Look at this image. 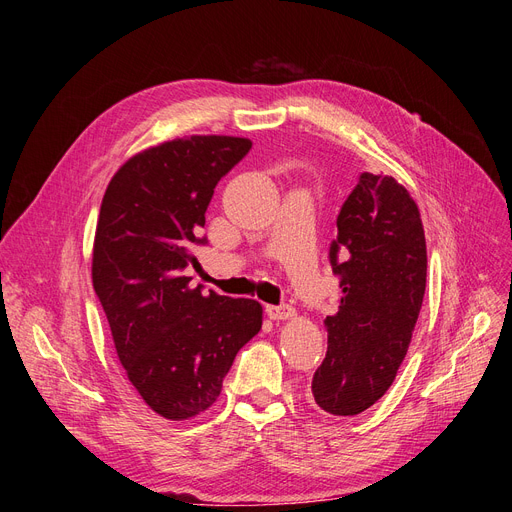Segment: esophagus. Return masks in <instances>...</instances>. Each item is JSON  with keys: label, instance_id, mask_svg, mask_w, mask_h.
Returning <instances> with one entry per match:
<instances>
[{"label": "esophagus", "instance_id": "34e87169", "mask_svg": "<svg viewBox=\"0 0 512 512\" xmlns=\"http://www.w3.org/2000/svg\"><path fill=\"white\" fill-rule=\"evenodd\" d=\"M265 313L270 319H288L294 315V309L286 303L282 305H265Z\"/></svg>", "mask_w": 512, "mask_h": 512}]
</instances>
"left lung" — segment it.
I'll return each mask as SVG.
<instances>
[{"instance_id": "obj_1", "label": "left lung", "mask_w": 512, "mask_h": 512, "mask_svg": "<svg viewBox=\"0 0 512 512\" xmlns=\"http://www.w3.org/2000/svg\"><path fill=\"white\" fill-rule=\"evenodd\" d=\"M330 245L342 297L328 315V353L313 375L315 405L351 417L392 386L421 311L427 276L417 203L392 176L363 172Z\"/></svg>"}]
</instances>
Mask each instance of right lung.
Listing matches in <instances>:
<instances>
[{
  "label": "right lung",
  "instance_id": "add662e5",
  "mask_svg": "<svg viewBox=\"0 0 512 512\" xmlns=\"http://www.w3.org/2000/svg\"><path fill=\"white\" fill-rule=\"evenodd\" d=\"M240 137H188L130 157L105 188L93 245V288L130 384L161 417L191 419L222 392L263 309L191 288L184 270L213 188L251 149Z\"/></svg>",
  "mask_w": 512,
  "mask_h": 512
}]
</instances>
